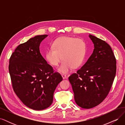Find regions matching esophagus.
<instances>
[{
	"mask_svg": "<svg viewBox=\"0 0 125 125\" xmlns=\"http://www.w3.org/2000/svg\"><path fill=\"white\" fill-rule=\"evenodd\" d=\"M62 78L63 79H66L67 78V75H65V74H62Z\"/></svg>",
	"mask_w": 125,
	"mask_h": 125,
	"instance_id": "esophagus-1",
	"label": "esophagus"
}]
</instances>
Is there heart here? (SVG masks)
Segmentation results:
<instances>
[{"mask_svg":"<svg viewBox=\"0 0 125 125\" xmlns=\"http://www.w3.org/2000/svg\"><path fill=\"white\" fill-rule=\"evenodd\" d=\"M86 45L84 40L73 37L63 36L56 39L52 47L48 48L45 53L47 62L52 66H57L63 61L58 68L60 73L66 74L73 68L80 66L84 58Z\"/></svg>","mask_w":125,"mask_h":125,"instance_id":"heart-1","label":"heart"}]
</instances>
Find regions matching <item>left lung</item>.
Returning <instances> with one entry per match:
<instances>
[{
	"instance_id": "obj_1",
	"label": "left lung",
	"mask_w": 125,
	"mask_h": 125,
	"mask_svg": "<svg viewBox=\"0 0 125 125\" xmlns=\"http://www.w3.org/2000/svg\"><path fill=\"white\" fill-rule=\"evenodd\" d=\"M94 44L92 55L69 80L74 101L82 108L100 104L110 91L116 72V60L111 46L105 41L89 34Z\"/></svg>"
}]
</instances>
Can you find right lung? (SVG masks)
Here are the masks:
<instances>
[{"label": "right lung", "mask_w": 125, "mask_h": 125, "mask_svg": "<svg viewBox=\"0 0 125 125\" xmlns=\"http://www.w3.org/2000/svg\"><path fill=\"white\" fill-rule=\"evenodd\" d=\"M47 36L36 35L19 45L9 60L14 91L22 103L34 110L50 106L56 87L62 80L61 75L54 73L40 52V44Z\"/></svg>", "instance_id": "obj_1"}]
</instances>
